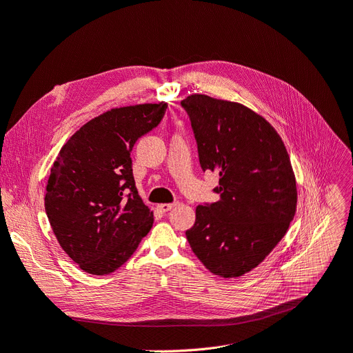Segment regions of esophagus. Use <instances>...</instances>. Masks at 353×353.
<instances>
[{
  "instance_id": "esophagus-1",
  "label": "esophagus",
  "mask_w": 353,
  "mask_h": 353,
  "mask_svg": "<svg viewBox=\"0 0 353 353\" xmlns=\"http://www.w3.org/2000/svg\"><path fill=\"white\" fill-rule=\"evenodd\" d=\"M174 206H176V203H161V205H159V210L161 212H168V211H172Z\"/></svg>"
}]
</instances>
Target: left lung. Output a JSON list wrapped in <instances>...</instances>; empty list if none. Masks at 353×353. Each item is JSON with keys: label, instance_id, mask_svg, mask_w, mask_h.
<instances>
[{"label": "left lung", "instance_id": "1", "mask_svg": "<svg viewBox=\"0 0 353 353\" xmlns=\"http://www.w3.org/2000/svg\"><path fill=\"white\" fill-rule=\"evenodd\" d=\"M203 172L219 174V201L198 205L186 231L192 252L223 278L262 263L288 231L296 185L281 137L262 116L240 103L192 94L181 100Z\"/></svg>", "mask_w": 353, "mask_h": 353}]
</instances>
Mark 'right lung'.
Segmentation results:
<instances>
[{
	"mask_svg": "<svg viewBox=\"0 0 353 353\" xmlns=\"http://www.w3.org/2000/svg\"><path fill=\"white\" fill-rule=\"evenodd\" d=\"M165 103L112 109L83 125L50 168L45 210L63 252L84 272L108 275L126 263L154 218L139 198L130 152L159 126Z\"/></svg>",
	"mask_w": 353,
	"mask_h": 353,
	"instance_id": "1",
	"label": "right lung"
}]
</instances>
